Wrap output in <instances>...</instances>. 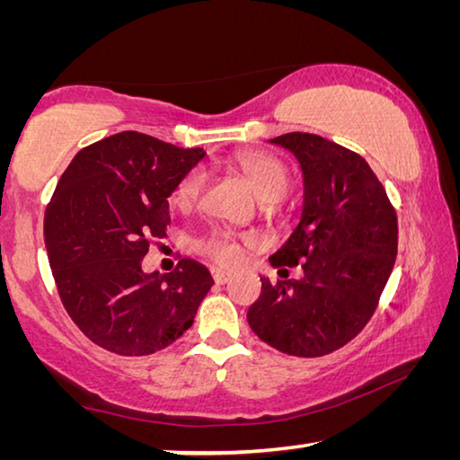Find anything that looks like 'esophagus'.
I'll return each instance as SVG.
<instances>
[{
	"mask_svg": "<svg viewBox=\"0 0 460 460\" xmlns=\"http://www.w3.org/2000/svg\"><path fill=\"white\" fill-rule=\"evenodd\" d=\"M211 274H213V279H215L217 284H227L229 279H231V276L227 274V271H223V270H219V268H213Z\"/></svg>",
	"mask_w": 460,
	"mask_h": 460,
	"instance_id": "esophagus-1",
	"label": "esophagus"
}]
</instances>
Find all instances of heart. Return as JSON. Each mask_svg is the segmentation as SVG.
I'll return each mask as SVG.
<instances>
[{
	"label": "heart",
	"mask_w": 460,
	"mask_h": 460,
	"mask_svg": "<svg viewBox=\"0 0 460 460\" xmlns=\"http://www.w3.org/2000/svg\"><path fill=\"white\" fill-rule=\"evenodd\" d=\"M231 164L245 176V181L252 184V189L263 202L282 199L288 186H290V172L276 155L263 152H239L233 155ZM202 186H205V174L200 170H192L176 186L174 205L181 208L194 205L200 197ZM249 241L252 237L247 235H235L227 229H215L200 243V252L225 268H235L241 261V243H249Z\"/></svg>",
	"instance_id": "b5f03b06"
}]
</instances>
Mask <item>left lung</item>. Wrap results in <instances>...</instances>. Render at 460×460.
<instances>
[{
	"label": "left lung",
	"instance_id": "8db88e82",
	"mask_svg": "<svg viewBox=\"0 0 460 460\" xmlns=\"http://www.w3.org/2000/svg\"><path fill=\"white\" fill-rule=\"evenodd\" d=\"M305 181L300 221L271 255L279 271L302 266L300 279L261 278L247 310L258 337L294 357H321L347 345L376 313L398 253V217L359 154L321 136H278Z\"/></svg>",
	"mask_w": 460,
	"mask_h": 460
}]
</instances>
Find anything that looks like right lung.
<instances>
[{
    "mask_svg": "<svg viewBox=\"0 0 460 460\" xmlns=\"http://www.w3.org/2000/svg\"><path fill=\"white\" fill-rule=\"evenodd\" d=\"M205 158L137 131H121L75 155L44 215V243L62 305L107 351L142 357L190 329L213 278L181 260L170 274H146L150 237H164L168 199Z\"/></svg>",
    "mask_w": 460,
    "mask_h": 460,
    "instance_id": "1",
    "label": "right lung"
}]
</instances>
